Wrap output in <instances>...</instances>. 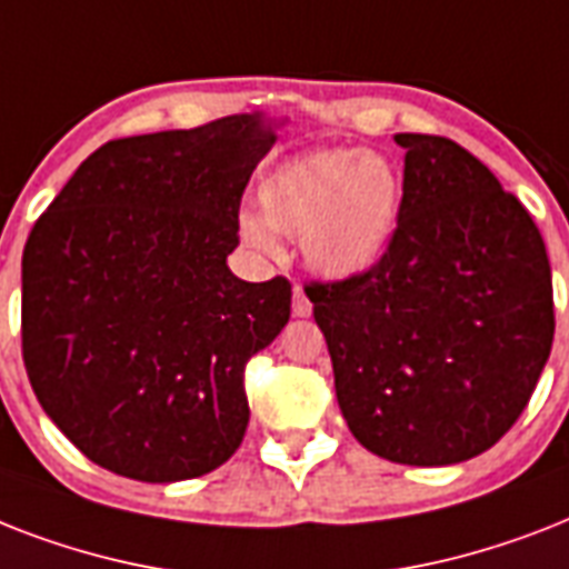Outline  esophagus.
<instances>
[{"mask_svg": "<svg viewBox=\"0 0 569 569\" xmlns=\"http://www.w3.org/2000/svg\"><path fill=\"white\" fill-rule=\"evenodd\" d=\"M310 312H312L310 298L303 295L301 286H295V289H292V316H298V319H307Z\"/></svg>", "mask_w": 569, "mask_h": 569, "instance_id": "esophagus-1", "label": "esophagus"}]
</instances>
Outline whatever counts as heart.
<instances>
[{
    "mask_svg": "<svg viewBox=\"0 0 569 569\" xmlns=\"http://www.w3.org/2000/svg\"><path fill=\"white\" fill-rule=\"evenodd\" d=\"M262 214L241 218V239L274 257L277 232L298 236L307 266L330 280L357 277L389 250L405 209V177L387 156L355 147L280 164L259 186Z\"/></svg>",
    "mask_w": 569,
    "mask_h": 569,
    "instance_id": "b5f03b06",
    "label": "heart"
}]
</instances>
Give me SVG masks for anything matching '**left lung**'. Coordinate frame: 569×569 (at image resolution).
<instances>
[{
	"instance_id": "8db88e82",
	"label": "left lung",
	"mask_w": 569,
	"mask_h": 569,
	"mask_svg": "<svg viewBox=\"0 0 569 569\" xmlns=\"http://www.w3.org/2000/svg\"><path fill=\"white\" fill-rule=\"evenodd\" d=\"M405 209L378 266L310 283L339 410L360 446L449 467L502 440L552 351L547 244L487 164L440 136L398 132Z\"/></svg>"
}]
</instances>
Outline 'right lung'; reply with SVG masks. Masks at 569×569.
Returning a JSON list of instances; mask_svg holds the SVG:
<instances>
[{"label": "right lung", "instance_id": "1", "mask_svg": "<svg viewBox=\"0 0 569 569\" xmlns=\"http://www.w3.org/2000/svg\"><path fill=\"white\" fill-rule=\"evenodd\" d=\"M262 114L118 138L79 164L22 250V360L40 407L84 458L171 485L232 458L244 366L289 321L286 277L248 283L250 173L274 147Z\"/></svg>", "mask_w": 569, "mask_h": 569}]
</instances>
